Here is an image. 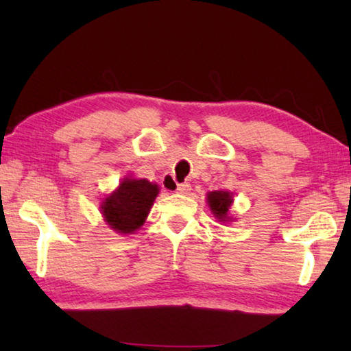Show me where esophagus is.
I'll use <instances>...</instances> for the list:
<instances>
[{"mask_svg": "<svg viewBox=\"0 0 351 351\" xmlns=\"http://www.w3.org/2000/svg\"><path fill=\"white\" fill-rule=\"evenodd\" d=\"M171 184H173V181H170ZM169 187V186H167ZM175 192L176 193H182V195H186V193H189L190 192V184L189 182H181V184H176V187H175Z\"/></svg>", "mask_w": 351, "mask_h": 351, "instance_id": "34e87169", "label": "esophagus"}]
</instances>
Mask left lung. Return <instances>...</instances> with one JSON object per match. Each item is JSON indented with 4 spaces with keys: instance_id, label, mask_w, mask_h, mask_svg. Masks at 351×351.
<instances>
[{
    "instance_id": "8db88e82",
    "label": "left lung",
    "mask_w": 351,
    "mask_h": 351,
    "mask_svg": "<svg viewBox=\"0 0 351 351\" xmlns=\"http://www.w3.org/2000/svg\"><path fill=\"white\" fill-rule=\"evenodd\" d=\"M207 203L219 221H228V210L232 204V197L229 192H210L207 195Z\"/></svg>"
}]
</instances>
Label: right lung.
I'll return each instance as SVG.
<instances>
[{
	"instance_id": "right-lung-1",
	"label": "right lung",
	"mask_w": 351,
	"mask_h": 351,
	"mask_svg": "<svg viewBox=\"0 0 351 351\" xmlns=\"http://www.w3.org/2000/svg\"><path fill=\"white\" fill-rule=\"evenodd\" d=\"M159 187L147 180H123L114 193L105 198L102 213L111 229L132 234L144 224Z\"/></svg>"
}]
</instances>
